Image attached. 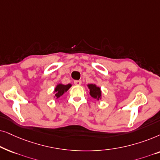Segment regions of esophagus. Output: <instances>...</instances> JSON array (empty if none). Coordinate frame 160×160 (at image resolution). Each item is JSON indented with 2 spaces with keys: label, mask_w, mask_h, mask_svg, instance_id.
Listing matches in <instances>:
<instances>
[{
  "label": "esophagus",
  "mask_w": 160,
  "mask_h": 160,
  "mask_svg": "<svg viewBox=\"0 0 160 160\" xmlns=\"http://www.w3.org/2000/svg\"><path fill=\"white\" fill-rule=\"evenodd\" d=\"M74 83L76 85V86H80L82 83V81L81 80H74Z\"/></svg>",
  "instance_id": "esophagus-1"
}]
</instances>
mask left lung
<instances>
[{
	"label": "left lung",
	"instance_id": "1",
	"mask_svg": "<svg viewBox=\"0 0 160 160\" xmlns=\"http://www.w3.org/2000/svg\"><path fill=\"white\" fill-rule=\"evenodd\" d=\"M89 89V94L93 99H97V101L102 99V91L99 86L94 83H90L87 85Z\"/></svg>",
	"mask_w": 160,
	"mask_h": 160
}]
</instances>
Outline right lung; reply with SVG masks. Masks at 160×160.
<instances>
[{
  "label": "right lung",
  "instance_id": "add662e5",
  "mask_svg": "<svg viewBox=\"0 0 160 160\" xmlns=\"http://www.w3.org/2000/svg\"><path fill=\"white\" fill-rule=\"evenodd\" d=\"M72 87V84H67V85H63L62 83H58L55 86L54 89V91H53V93H54V98L55 99H58L61 96H62L63 93H65L67 91L69 90V89Z\"/></svg>",
  "mask_w": 160,
  "mask_h": 160
}]
</instances>
